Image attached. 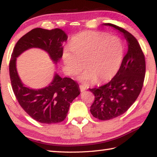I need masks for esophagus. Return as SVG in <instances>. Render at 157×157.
<instances>
[{
  "instance_id": "esophagus-1",
  "label": "esophagus",
  "mask_w": 157,
  "mask_h": 157,
  "mask_svg": "<svg viewBox=\"0 0 157 157\" xmlns=\"http://www.w3.org/2000/svg\"><path fill=\"white\" fill-rule=\"evenodd\" d=\"M79 88H80V90H81V92H83V91H85L86 90V88L85 86H79Z\"/></svg>"
}]
</instances>
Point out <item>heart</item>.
Wrapping results in <instances>:
<instances>
[{
  "label": "heart",
  "mask_w": 157,
  "mask_h": 157,
  "mask_svg": "<svg viewBox=\"0 0 157 157\" xmlns=\"http://www.w3.org/2000/svg\"><path fill=\"white\" fill-rule=\"evenodd\" d=\"M124 57V44L117 36L106 33L85 31L74 36L69 47L64 48L63 59L71 75L84 68L79 80L88 84L101 83L112 78L119 70Z\"/></svg>",
  "instance_id": "b5f03b06"
}]
</instances>
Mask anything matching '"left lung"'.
Segmentation results:
<instances>
[{
  "mask_svg": "<svg viewBox=\"0 0 157 157\" xmlns=\"http://www.w3.org/2000/svg\"><path fill=\"white\" fill-rule=\"evenodd\" d=\"M104 25L121 32L128 45L127 52L113 78L99 88H89L94 95L91 114L100 120H109L124 113L138 98L145 79V59L134 36L116 25Z\"/></svg>",
  "mask_w": 157,
  "mask_h": 157,
  "instance_id": "left-lung-1",
  "label": "left lung"
}]
</instances>
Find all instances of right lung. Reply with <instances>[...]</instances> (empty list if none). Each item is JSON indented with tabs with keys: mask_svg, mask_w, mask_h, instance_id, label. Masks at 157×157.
Wrapping results in <instances>:
<instances>
[{
	"mask_svg": "<svg viewBox=\"0 0 157 157\" xmlns=\"http://www.w3.org/2000/svg\"><path fill=\"white\" fill-rule=\"evenodd\" d=\"M67 35L60 28H34L17 42L10 61L9 70L12 90L20 106L36 121L44 124L63 122L70 104L80 94L78 84L67 77L56 74L49 86L33 90L25 86L18 75L16 60L20 54L31 48H39L48 53L56 64L63 56V44Z\"/></svg>",
	"mask_w": 157,
	"mask_h": 157,
	"instance_id": "right-lung-1",
	"label": "right lung"
}]
</instances>
